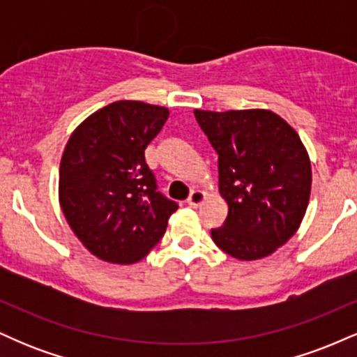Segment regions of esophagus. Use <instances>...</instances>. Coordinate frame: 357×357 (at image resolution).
<instances>
[{
    "instance_id": "34e87169",
    "label": "esophagus",
    "mask_w": 357,
    "mask_h": 357,
    "mask_svg": "<svg viewBox=\"0 0 357 357\" xmlns=\"http://www.w3.org/2000/svg\"><path fill=\"white\" fill-rule=\"evenodd\" d=\"M204 199H206V192L202 190H192L190 198H188V204H190L191 208H198Z\"/></svg>"
}]
</instances>
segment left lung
Returning <instances> with one entry per match:
<instances>
[{"label": "left lung", "mask_w": 357, "mask_h": 357, "mask_svg": "<svg viewBox=\"0 0 357 357\" xmlns=\"http://www.w3.org/2000/svg\"><path fill=\"white\" fill-rule=\"evenodd\" d=\"M218 153V190L228 204L216 247L238 260L272 255L296 235L307 211L312 169L298 134L267 109H195Z\"/></svg>", "instance_id": "8db88e82"}]
</instances>
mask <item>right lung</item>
<instances>
[{
	"label": "right lung",
	"mask_w": 357,
	"mask_h": 357,
	"mask_svg": "<svg viewBox=\"0 0 357 357\" xmlns=\"http://www.w3.org/2000/svg\"><path fill=\"white\" fill-rule=\"evenodd\" d=\"M169 110L117 100L85 119L65 146L59 199L67 223L92 255L109 264L141 261L165 235L178 204L155 191L144 151Z\"/></svg>",
	"instance_id": "add662e5"
}]
</instances>
